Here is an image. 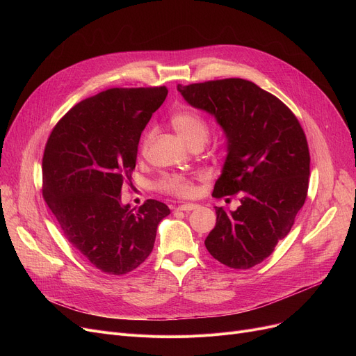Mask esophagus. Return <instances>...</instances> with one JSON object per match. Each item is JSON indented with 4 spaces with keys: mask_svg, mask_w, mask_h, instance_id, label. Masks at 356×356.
<instances>
[{
    "mask_svg": "<svg viewBox=\"0 0 356 356\" xmlns=\"http://www.w3.org/2000/svg\"><path fill=\"white\" fill-rule=\"evenodd\" d=\"M199 208V204H195V203H183V204H179L177 207V211H183V212H191V211H195Z\"/></svg>",
    "mask_w": 356,
    "mask_h": 356,
    "instance_id": "esophagus-1",
    "label": "esophagus"
}]
</instances>
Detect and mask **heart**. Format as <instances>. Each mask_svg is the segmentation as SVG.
I'll return each instance as SVG.
<instances>
[{
    "mask_svg": "<svg viewBox=\"0 0 356 356\" xmlns=\"http://www.w3.org/2000/svg\"><path fill=\"white\" fill-rule=\"evenodd\" d=\"M172 125L177 131L180 138L191 148L195 145H203L208 141L211 127L208 120L193 109H180L172 117ZM154 136L153 129H148L143 134L140 148L145 152ZM159 189L167 195L179 197H188L195 192L193 177L183 175H167L159 180Z\"/></svg>",
    "mask_w": 356,
    "mask_h": 356,
    "instance_id": "1",
    "label": "heart"
}]
</instances>
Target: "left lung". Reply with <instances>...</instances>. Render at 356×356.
Here are the masks:
<instances>
[{"label":"left lung","instance_id":"1","mask_svg":"<svg viewBox=\"0 0 356 356\" xmlns=\"http://www.w3.org/2000/svg\"><path fill=\"white\" fill-rule=\"evenodd\" d=\"M177 89L225 131L228 154L212 196L241 195L236 211L216 208V225L204 245L223 266L251 268L287 236L305 204L310 176L305 131L286 104L245 79Z\"/></svg>","mask_w":356,"mask_h":356}]
</instances>
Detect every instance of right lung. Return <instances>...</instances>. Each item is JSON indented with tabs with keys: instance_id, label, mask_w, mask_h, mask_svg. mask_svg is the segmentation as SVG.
<instances>
[{
	"instance_id": "obj_1",
	"label": "right lung",
	"mask_w": 356,
	"mask_h": 356,
	"mask_svg": "<svg viewBox=\"0 0 356 356\" xmlns=\"http://www.w3.org/2000/svg\"><path fill=\"white\" fill-rule=\"evenodd\" d=\"M167 93L165 86L106 89L69 109L46 143L43 197L72 247L102 273L122 275L143 264L170 213L154 199L136 212L121 203L143 129Z\"/></svg>"
}]
</instances>
